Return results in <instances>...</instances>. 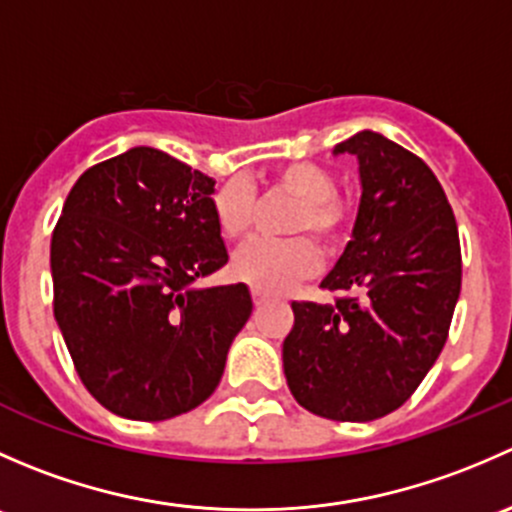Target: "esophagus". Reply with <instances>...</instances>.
I'll return each mask as SVG.
<instances>
[{
  "label": "esophagus",
  "instance_id": "34e87169",
  "mask_svg": "<svg viewBox=\"0 0 512 512\" xmlns=\"http://www.w3.org/2000/svg\"><path fill=\"white\" fill-rule=\"evenodd\" d=\"M252 302H255V307H265V304L270 302V297L262 292H257V289H252Z\"/></svg>",
  "mask_w": 512,
  "mask_h": 512
}]
</instances>
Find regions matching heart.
Returning <instances> with one entry per match:
<instances>
[{"label": "heart", "mask_w": 512, "mask_h": 512, "mask_svg": "<svg viewBox=\"0 0 512 512\" xmlns=\"http://www.w3.org/2000/svg\"><path fill=\"white\" fill-rule=\"evenodd\" d=\"M272 185L299 200L289 215V235H314L322 250L334 252L347 235V210L334 198L337 180L317 163H289L275 170ZM255 195L242 180H230L213 195V213L225 240H242L250 230ZM317 270V252L304 237L255 240L232 257L237 282L262 294H282Z\"/></svg>", "instance_id": "heart-1"}]
</instances>
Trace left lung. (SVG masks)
<instances>
[{"label":"left lung","instance_id":"left-lung-1","mask_svg":"<svg viewBox=\"0 0 512 512\" xmlns=\"http://www.w3.org/2000/svg\"><path fill=\"white\" fill-rule=\"evenodd\" d=\"M359 163L352 240L322 287L334 304L292 302L282 344L299 406L332 421H374L418 389L446 344L461 294V242L446 193L421 158L376 131L334 156Z\"/></svg>","mask_w":512,"mask_h":512}]
</instances>
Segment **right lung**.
Masks as SVG:
<instances>
[{"instance_id":"obj_1","label":"right lung","mask_w":512,"mask_h":512,"mask_svg":"<svg viewBox=\"0 0 512 512\" xmlns=\"http://www.w3.org/2000/svg\"><path fill=\"white\" fill-rule=\"evenodd\" d=\"M215 180L136 146L86 170L51 235L54 317L91 396L116 416L165 421L220 384L252 314L242 282L198 287L227 265Z\"/></svg>"}]
</instances>
